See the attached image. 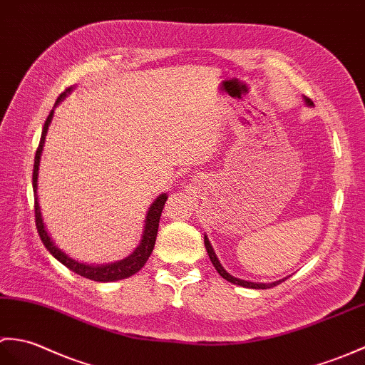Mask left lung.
<instances>
[{"instance_id": "left-lung-1", "label": "left lung", "mask_w": 365, "mask_h": 365, "mask_svg": "<svg viewBox=\"0 0 365 365\" xmlns=\"http://www.w3.org/2000/svg\"><path fill=\"white\" fill-rule=\"evenodd\" d=\"M304 101H306L307 104H309V106H312L311 98H304ZM205 247H206V250H207V255H209L210 262L214 264V267H215V270L218 272V274H220V277L225 278L226 281L232 282V284H237V286H242V287H248V289H270V287L277 286V284H279V282L284 281V279H281V281H277V282H272V284H264V282H261V284H257V282H250V281H244V279L234 278V277H231V274H230L228 272H226V270L223 269V267H222L220 261H218L215 253H214V248L210 247V242H209V239H207L206 236H205Z\"/></svg>"}]
</instances>
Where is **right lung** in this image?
I'll list each match as a JSON object with an SVG mask.
<instances>
[{"mask_svg":"<svg viewBox=\"0 0 365 365\" xmlns=\"http://www.w3.org/2000/svg\"><path fill=\"white\" fill-rule=\"evenodd\" d=\"M71 88H67L66 92L59 95L58 104L63 96L67 95V92H70ZM54 104V106H56ZM54 114V109L50 112V115L46 117V121L42 129V137H40V143L36 151V158H34V172H32V187H34V212H36V226L38 231V236L42 239L43 245L46 247V250L58 259L59 262H62L63 265L70 269L71 272H75L79 277H84L87 279L92 281H100V282H108V281H118V279H125L133 277L134 273L139 272L142 267L145 265V262L148 261V257L151 255L153 248H155V242H156V236H158V228H159V220H160V214L162 209H164V205L167 201V195L162 193L156 198L155 203L151 205L148 214H147V222H145V230H143V236H142V242L140 245L135 248L134 253L131 256H128L126 259L120 262H114V264H108V265H86V264H79L78 261H73L71 257H68L63 251H61L58 247L54 245V242L51 240V237L48 236V232L45 230V225L42 220V214H40V206L37 201V175H38V164H40V155H42L43 150V143H45V135L48 131V125L51 123V118Z\"/></svg>","mask_w":365,"mask_h":365,"instance_id":"right-lung-1","label":"right lung"}]
</instances>
